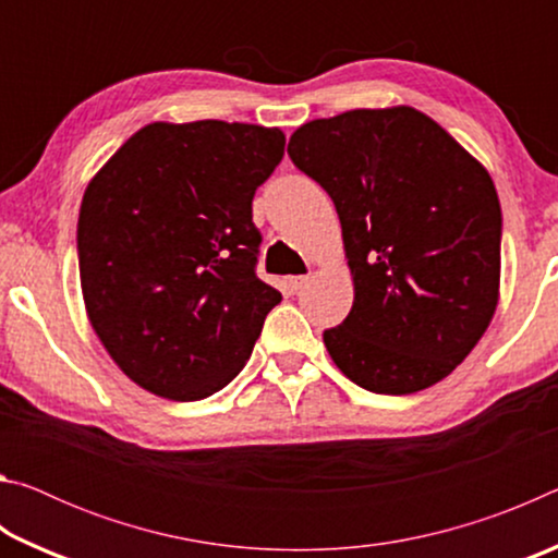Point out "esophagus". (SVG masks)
<instances>
[{
	"label": "esophagus",
	"instance_id": "obj_1",
	"mask_svg": "<svg viewBox=\"0 0 558 558\" xmlns=\"http://www.w3.org/2000/svg\"><path fill=\"white\" fill-rule=\"evenodd\" d=\"M307 280H310V276H290L286 280V286L290 288V292H298V290H302V288L307 286Z\"/></svg>",
	"mask_w": 558,
	"mask_h": 558
}]
</instances>
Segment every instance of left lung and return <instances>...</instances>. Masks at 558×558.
<instances>
[{"instance_id":"8db88e82","label":"left lung","mask_w":558,"mask_h":558,"mask_svg":"<svg viewBox=\"0 0 558 558\" xmlns=\"http://www.w3.org/2000/svg\"><path fill=\"white\" fill-rule=\"evenodd\" d=\"M288 155L332 196L342 223L354 302L323 335L337 369L391 396L446 379L499 302L502 211L493 177L409 106L305 122Z\"/></svg>"}]
</instances>
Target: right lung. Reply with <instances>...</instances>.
I'll list each match as a JSON object with an SVG mask.
<instances>
[{"mask_svg":"<svg viewBox=\"0 0 558 558\" xmlns=\"http://www.w3.org/2000/svg\"><path fill=\"white\" fill-rule=\"evenodd\" d=\"M286 153L278 128L149 122L96 177L78 214L90 327L128 379L199 401L235 379L282 300L256 276L253 194Z\"/></svg>","mask_w":558,"mask_h":558,"instance_id":"obj_1","label":"right lung"}]
</instances>
